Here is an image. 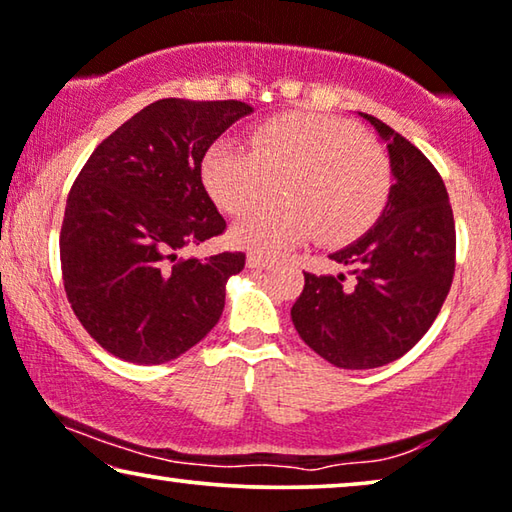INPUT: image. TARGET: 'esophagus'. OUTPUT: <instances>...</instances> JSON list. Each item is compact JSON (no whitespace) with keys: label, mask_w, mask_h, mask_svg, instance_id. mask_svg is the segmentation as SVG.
I'll return each instance as SVG.
<instances>
[{"label":"esophagus","mask_w":512,"mask_h":512,"mask_svg":"<svg viewBox=\"0 0 512 512\" xmlns=\"http://www.w3.org/2000/svg\"><path fill=\"white\" fill-rule=\"evenodd\" d=\"M273 266V259L269 257H262V255H250L248 257V269H271Z\"/></svg>","instance_id":"1"}]
</instances>
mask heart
I'll use <instances>...</instances> for the list:
<instances>
[{
	"label": "heart",
	"instance_id": "heart-1",
	"mask_svg": "<svg viewBox=\"0 0 512 512\" xmlns=\"http://www.w3.org/2000/svg\"><path fill=\"white\" fill-rule=\"evenodd\" d=\"M276 182L284 199L251 209ZM201 183L225 213L251 209L229 232L234 246L273 257L313 234L329 246L364 234L383 213L392 171L371 136L329 115L294 111L257 122L248 146L213 143Z\"/></svg>",
	"mask_w": 512,
	"mask_h": 512
}]
</instances>
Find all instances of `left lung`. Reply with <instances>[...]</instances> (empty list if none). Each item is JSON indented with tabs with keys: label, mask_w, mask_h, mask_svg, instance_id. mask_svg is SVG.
Segmentation results:
<instances>
[{
	"label": "left lung",
	"mask_w": 512,
	"mask_h": 512,
	"mask_svg": "<svg viewBox=\"0 0 512 512\" xmlns=\"http://www.w3.org/2000/svg\"><path fill=\"white\" fill-rule=\"evenodd\" d=\"M383 139L394 183L369 232L331 253L345 276L304 273L292 322L308 348L338 369H376L406 355L448 297L455 276V218L427 157L373 115L359 113Z\"/></svg>",
	"instance_id": "left-lung-1"
}]
</instances>
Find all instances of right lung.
Wrapping results in <instances>:
<instances>
[{"instance_id": "add662e5", "label": "right lung", "mask_w": 512, "mask_h": 512, "mask_svg": "<svg viewBox=\"0 0 512 512\" xmlns=\"http://www.w3.org/2000/svg\"><path fill=\"white\" fill-rule=\"evenodd\" d=\"M250 113L236 99H160L99 143L78 174L60 232L64 292L111 355L164 364L218 325L246 255L185 259L181 250L225 232L201 162Z\"/></svg>"}]
</instances>
